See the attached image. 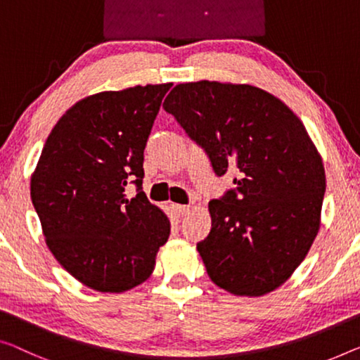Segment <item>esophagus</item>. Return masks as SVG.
<instances>
[{
	"label": "esophagus",
	"instance_id": "obj_1",
	"mask_svg": "<svg viewBox=\"0 0 360 360\" xmlns=\"http://www.w3.org/2000/svg\"><path fill=\"white\" fill-rule=\"evenodd\" d=\"M171 208H173V212L178 214V217H186V214L191 212L189 207H187V205H179V203H173V205H171Z\"/></svg>",
	"mask_w": 360,
	"mask_h": 360
}]
</instances>
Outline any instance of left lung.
I'll use <instances>...</instances> for the list:
<instances>
[{
    "label": "left lung",
    "mask_w": 360,
    "mask_h": 360,
    "mask_svg": "<svg viewBox=\"0 0 360 360\" xmlns=\"http://www.w3.org/2000/svg\"><path fill=\"white\" fill-rule=\"evenodd\" d=\"M213 171L236 187L208 203L212 229L197 244L210 280L234 296L260 297L289 280L320 229L325 168L302 121L249 84H179L163 103Z\"/></svg>",
    "instance_id": "left-lung-1"
}]
</instances>
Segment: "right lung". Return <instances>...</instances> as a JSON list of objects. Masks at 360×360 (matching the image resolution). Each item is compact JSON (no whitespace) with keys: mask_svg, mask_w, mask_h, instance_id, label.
<instances>
[{"mask_svg":"<svg viewBox=\"0 0 360 360\" xmlns=\"http://www.w3.org/2000/svg\"><path fill=\"white\" fill-rule=\"evenodd\" d=\"M173 84L136 85L79 100L51 129L30 178L48 249L69 275L100 292L147 281L169 219L142 189L143 150ZM129 180L138 195L129 201Z\"/></svg>","mask_w":360,"mask_h":360,"instance_id":"add662e5","label":"right lung"}]
</instances>
